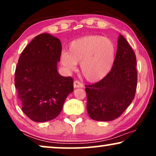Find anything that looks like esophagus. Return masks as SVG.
<instances>
[{
	"mask_svg": "<svg viewBox=\"0 0 156 156\" xmlns=\"http://www.w3.org/2000/svg\"><path fill=\"white\" fill-rule=\"evenodd\" d=\"M74 88H82V87H84V85H83L82 83L76 80L74 82Z\"/></svg>",
	"mask_w": 156,
	"mask_h": 156,
	"instance_id": "1",
	"label": "esophagus"
}]
</instances>
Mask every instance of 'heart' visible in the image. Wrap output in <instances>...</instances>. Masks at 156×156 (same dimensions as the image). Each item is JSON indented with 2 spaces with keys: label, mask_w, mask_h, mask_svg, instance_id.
I'll return each instance as SVG.
<instances>
[{
  "label": "heart",
  "mask_w": 156,
  "mask_h": 156,
  "mask_svg": "<svg viewBox=\"0 0 156 156\" xmlns=\"http://www.w3.org/2000/svg\"><path fill=\"white\" fill-rule=\"evenodd\" d=\"M116 48L112 40L98 35H86L70 42L68 52L63 51L60 62L72 71L80 63L82 75L87 81L97 82L103 80L112 70Z\"/></svg>",
  "instance_id": "1"
}]
</instances>
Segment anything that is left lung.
Listing matches in <instances>:
<instances>
[{"instance_id":"1","label":"left lung","mask_w":156,"mask_h":156,"mask_svg":"<svg viewBox=\"0 0 156 156\" xmlns=\"http://www.w3.org/2000/svg\"><path fill=\"white\" fill-rule=\"evenodd\" d=\"M136 57L123 35L118 37L114 65L106 77L94 84L86 85L89 116L93 120L110 121L129 107L137 87Z\"/></svg>"}]
</instances>
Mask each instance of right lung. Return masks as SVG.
<instances>
[{
    "mask_svg": "<svg viewBox=\"0 0 156 156\" xmlns=\"http://www.w3.org/2000/svg\"><path fill=\"white\" fill-rule=\"evenodd\" d=\"M60 40L49 33L36 36L21 53L15 73V85L22 111L35 122L58 116L64 102L74 91L72 77L57 72Z\"/></svg>",
    "mask_w": 156,
    "mask_h": 156,
    "instance_id": "obj_1",
    "label": "right lung"
}]
</instances>
